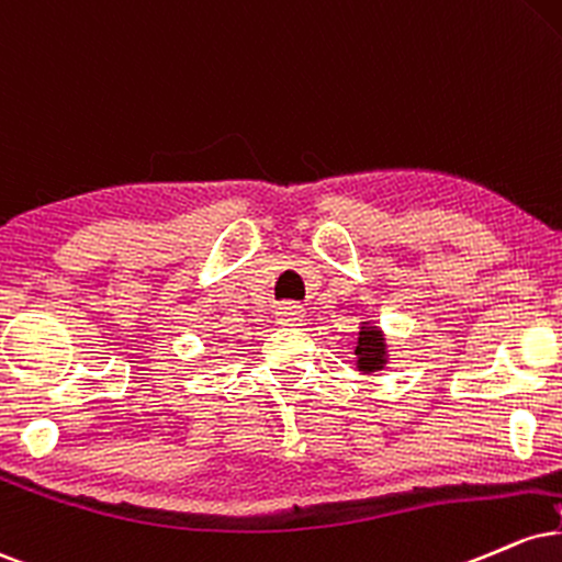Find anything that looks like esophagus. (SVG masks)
Wrapping results in <instances>:
<instances>
[{"label":"esophagus","mask_w":562,"mask_h":562,"mask_svg":"<svg viewBox=\"0 0 562 562\" xmlns=\"http://www.w3.org/2000/svg\"><path fill=\"white\" fill-rule=\"evenodd\" d=\"M276 321L281 326H300L305 321V307L296 305V302H283V305L276 307Z\"/></svg>","instance_id":"1"}]
</instances>
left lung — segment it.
Wrapping results in <instances>:
<instances>
[{
    "instance_id": "1",
    "label": "left lung",
    "mask_w": 562,
    "mask_h": 562,
    "mask_svg": "<svg viewBox=\"0 0 562 562\" xmlns=\"http://www.w3.org/2000/svg\"><path fill=\"white\" fill-rule=\"evenodd\" d=\"M355 355H358V368L362 373L381 371V368L386 366L384 334L373 326H362L358 347H355Z\"/></svg>"
}]
</instances>
